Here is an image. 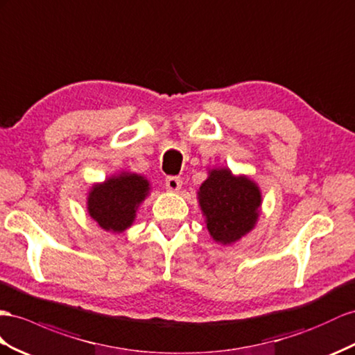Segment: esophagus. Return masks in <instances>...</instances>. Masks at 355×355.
Instances as JSON below:
<instances>
[{"label":"esophagus","instance_id":"obj_1","mask_svg":"<svg viewBox=\"0 0 355 355\" xmlns=\"http://www.w3.org/2000/svg\"><path fill=\"white\" fill-rule=\"evenodd\" d=\"M181 183H183V181H181L180 177H168L165 180V186L169 192H177V190H180Z\"/></svg>","mask_w":355,"mask_h":355}]
</instances>
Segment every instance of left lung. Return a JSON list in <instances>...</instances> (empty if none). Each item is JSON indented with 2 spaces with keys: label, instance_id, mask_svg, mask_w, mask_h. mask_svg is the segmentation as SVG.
Returning a JSON list of instances; mask_svg holds the SVG:
<instances>
[{
  "label": "left lung",
  "instance_id": "8db88e82",
  "mask_svg": "<svg viewBox=\"0 0 355 355\" xmlns=\"http://www.w3.org/2000/svg\"><path fill=\"white\" fill-rule=\"evenodd\" d=\"M198 199L208 232L222 244L239 241L255 228L262 204L257 183L246 175L235 177L226 168L208 172Z\"/></svg>",
  "mask_w": 355,
  "mask_h": 355
}]
</instances>
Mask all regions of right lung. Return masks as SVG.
Segmentation results:
<instances>
[{"label": "right lung", "instance_id": "right-lung-1", "mask_svg": "<svg viewBox=\"0 0 355 355\" xmlns=\"http://www.w3.org/2000/svg\"><path fill=\"white\" fill-rule=\"evenodd\" d=\"M148 192V180L121 172L91 187L87 199L88 213L102 230L123 232L133 223L136 210Z\"/></svg>", "mask_w": 355, "mask_h": 355}]
</instances>
